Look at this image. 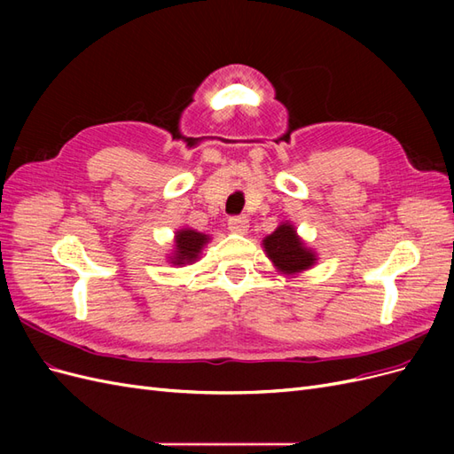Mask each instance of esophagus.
I'll use <instances>...</instances> for the list:
<instances>
[{
    "label": "esophagus",
    "instance_id": "34e87169",
    "mask_svg": "<svg viewBox=\"0 0 454 454\" xmlns=\"http://www.w3.org/2000/svg\"><path fill=\"white\" fill-rule=\"evenodd\" d=\"M227 225H229L231 232H237V235H244V232L248 231V227H250V222L244 215H239V217H231Z\"/></svg>",
    "mask_w": 454,
    "mask_h": 454
}]
</instances>
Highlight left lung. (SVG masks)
Returning a JSON list of instances; mask_svg holds the SVG:
<instances>
[{
  "label": "left lung",
  "mask_w": 454,
  "mask_h": 454,
  "mask_svg": "<svg viewBox=\"0 0 454 454\" xmlns=\"http://www.w3.org/2000/svg\"><path fill=\"white\" fill-rule=\"evenodd\" d=\"M263 252L277 272L290 278L312 269L318 261V254L299 237L295 225L287 219L263 239Z\"/></svg>",
  "instance_id": "obj_1"
}]
</instances>
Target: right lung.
<instances>
[{
	"mask_svg": "<svg viewBox=\"0 0 454 454\" xmlns=\"http://www.w3.org/2000/svg\"><path fill=\"white\" fill-rule=\"evenodd\" d=\"M212 240L210 235H204V232L182 227L174 232V248L172 254L167 255V261L174 267H185L193 265L195 261L200 259V254L204 246Z\"/></svg>",
	"mask_w": 454,
	"mask_h": 454,
	"instance_id": "1",
	"label": "right lung"
}]
</instances>
